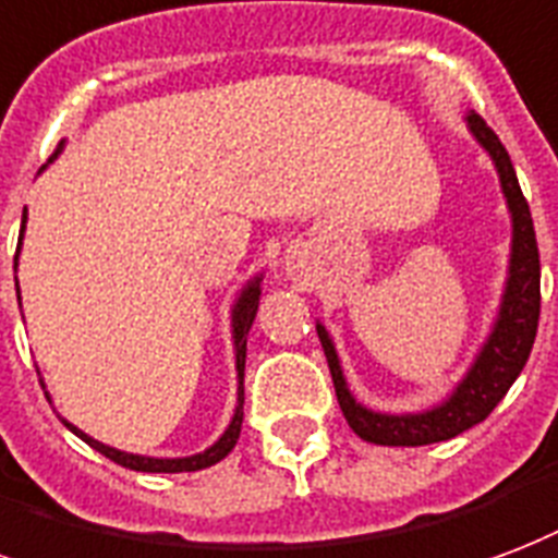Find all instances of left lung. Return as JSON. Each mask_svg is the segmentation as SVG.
<instances>
[{
  "label": "left lung",
  "mask_w": 558,
  "mask_h": 558,
  "mask_svg": "<svg viewBox=\"0 0 558 558\" xmlns=\"http://www.w3.org/2000/svg\"><path fill=\"white\" fill-rule=\"evenodd\" d=\"M464 123L478 147L488 153L511 218L509 266H506L497 313H494L485 340L470 361L468 373L458 378L456 387L435 405L423 408V411H399V414L375 411V408L363 405L352 393L331 331L325 328V322L316 319V333H319L322 349L331 366L333 390H337L342 416L352 426L354 435L366 444L426 447V444L449 440V437L468 432L499 405V399L509 393V387L518 381V375L530 361L532 342L538 331V313H542V263H538V242H535L530 204L523 201L514 165L494 130H488L478 114H468Z\"/></svg>",
  "instance_id": "left-lung-1"
}]
</instances>
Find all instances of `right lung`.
Returning a JSON list of instances; mask_svg holds the SVG:
<instances>
[{
    "instance_id": "right-lung-1",
    "label": "right lung",
    "mask_w": 558,
    "mask_h": 558,
    "mask_svg": "<svg viewBox=\"0 0 558 558\" xmlns=\"http://www.w3.org/2000/svg\"><path fill=\"white\" fill-rule=\"evenodd\" d=\"M64 150V142L59 144V150L52 153V159L49 162H56L59 159V153ZM26 213H23V230H20V245H16V257H14V271L20 266V247H23V236H26ZM259 295H263V271H257L254 278L245 280L242 283V290L236 292V299H233V307H230V337H233V363H236V408H233V416H230V423L221 432L213 447H206L204 452H195V456H183V458H156V456H138V452H123L118 447H109V444H100L97 437L85 435L80 426H73L70 420L59 414V420L64 423V428H70L73 435L82 437L88 447H94L100 456L111 458L114 464H121V468L138 470V473H192V470H204L218 464L221 458H227L233 452L239 440V432H242V416H245V354H247V331H251V325L257 319L259 311ZM16 301H20V280H16ZM40 387H47L44 378H40ZM47 399L52 402V396L47 393ZM56 411V408H52Z\"/></svg>"
}]
</instances>
